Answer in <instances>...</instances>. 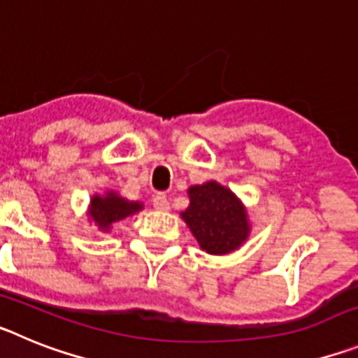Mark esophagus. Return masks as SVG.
I'll return each mask as SVG.
<instances>
[{"label":"esophagus","instance_id":"esophagus-1","mask_svg":"<svg viewBox=\"0 0 358 358\" xmlns=\"http://www.w3.org/2000/svg\"><path fill=\"white\" fill-rule=\"evenodd\" d=\"M152 204H154V208H156L157 211H169L170 210L169 199H166V195H163V194L154 195V199H152Z\"/></svg>","mask_w":358,"mask_h":358}]
</instances>
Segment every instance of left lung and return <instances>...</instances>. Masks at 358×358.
Here are the masks:
<instances>
[{"mask_svg":"<svg viewBox=\"0 0 358 358\" xmlns=\"http://www.w3.org/2000/svg\"><path fill=\"white\" fill-rule=\"evenodd\" d=\"M189 204L181 218L208 255H229L251 235L248 208L227 186L206 181L188 188Z\"/></svg>","mask_w":358,"mask_h":358,"instance_id":"1","label":"left lung"}]
</instances>
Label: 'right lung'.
<instances>
[{
	"label": "right lung",
	"mask_w": 358,
	"mask_h": 358,
	"mask_svg": "<svg viewBox=\"0 0 358 358\" xmlns=\"http://www.w3.org/2000/svg\"><path fill=\"white\" fill-rule=\"evenodd\" d=\"M143 210V202L129 201L122 197L116 189H107L106 194H94L90 199L87 220L98 227L102 233H109L113 224L132 217Z\"/></svg>",
	"instance_id": "obj_1"
}]
</instances>
